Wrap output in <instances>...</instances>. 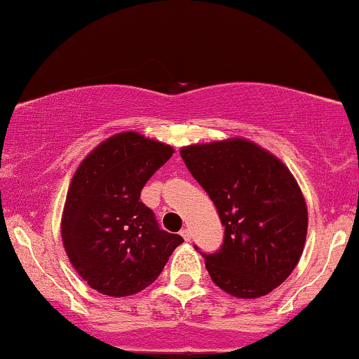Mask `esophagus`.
<instances>
[{"instance_id":"obj_1","label":"esophagus","mask_w":359,"mask_h":359,"mask_svg":"<svg viewBox=\"0 0 359 359\" xmlns=\"http://www.w3.org/2000/svg\"><path fill=\"white\" fill-rule=\"evenodd\" d=\"M180 235L184 238V242H189V240H191V231H189V229H183L180 231Z\"/></svg>"}]
</instances>
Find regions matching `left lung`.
I'll return each instance as SVG.
<instances>
[{"instance_id": "1", "label": "left lung", "mask_w": 359, "mask_h": 359, "mask_svg": "<svg viewBox=\"0 0 359 359\" xmlns=\"http://www.w3.org/2000/svg\"><path fill=\"white\" fill-rule=\"evenodd\" d=\"M180 154L225 226L220 250L203 254L212 280L233 297L267 296L304 250L307 206L296 178L271 151L243 137L184 146Z\"/></svg>"}]
</instances>
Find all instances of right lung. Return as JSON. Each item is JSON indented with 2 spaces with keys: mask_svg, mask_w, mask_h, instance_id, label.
<instances>
[{
  "mask_svg": "<svg viewBox=\"0 0 359 359\" xmlns=\"http://www.w3.org/2000/svg\"><path fill=\"white\" fill-rule=\"evenodd\" d=\"M172 153L170 144L128 130L105 139L79 164L63 206L62 242L70 264L97 292H141L183 243V237L159 229L139 200Z\"/></svg>",
  "mask_w": 359,
  "mask_h": 359,
  "instance_id": "right-lung-1",
  "label": "right lung"
}]
</instances>
